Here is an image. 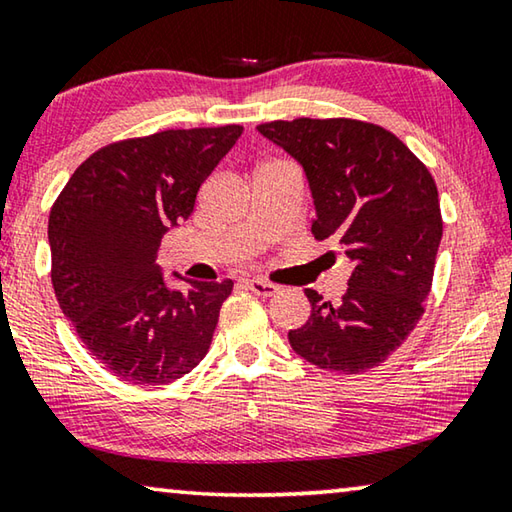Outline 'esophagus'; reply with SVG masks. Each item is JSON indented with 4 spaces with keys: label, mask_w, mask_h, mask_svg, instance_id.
<instances>
[{
    "label": "esophagus",
    "mask_w": 512,
    "mask_h": 512,
    "mask_svg": "<svg viewBox=\"0 0 512 512\" xmlns=\"http://www.w3.org/2000/svg\"><path fill=\"white\" fill-rule=\"evenodd\" d=\"M248 287H250V291H253V294H257V296H275L280 291V287L278 285H271V282H266V280H259V278H253V280H248Z\"/></svg>",
    "instance_id": "esophagus-1"
}]
</instances>
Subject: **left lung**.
<instances>
[{"mask_svg":"<svg viewBox=\"0 0 512 512\" xmlns=\"http://www.w3.org/2000/svg\"><path fill=\"white\" fill-rule=\"evenodd\" d=\"M257 132L310 184L312 234L335 239L353 271L339 305L305 289L312 314L289 344L319 369L358 373L396 351L424 314L442 214L428 168L387 129L362 120H275Z\"/></svg>","mask_w":512,"mask_h":512,"instance_id":"8db88e82","label":"left lung"}]
</instances>
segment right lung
Here are the masks:
<instances>
[{
  "label": "right lung",
  "instance_id": "1",
  "mask_svg": "<svg viewBox=\"0 0 512 512\" xmlns=\"http://www.w3.org/2000/svg\"><path fill=\"white\" fill-rule=\"evenodd\" d=\"M241 125L168 129L111 143L56 198L47 239L52 285L84 346L136 385H166L205 358L232 280L173 289L157 264L164 234L191 216L200 184Z\"/></svg>",
  "mask_w": 512,
  "mask_h": 512
}]
</instances>
